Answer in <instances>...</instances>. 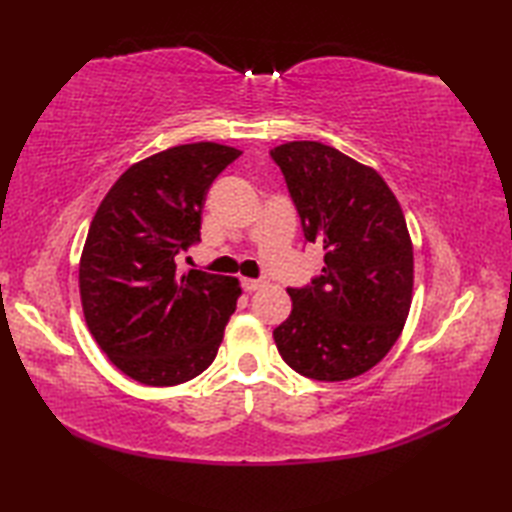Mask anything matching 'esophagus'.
Masks as SVG:
<instances>
[{"instance_id": "34e87169", "label": "esophagus", "mask_w": 512, "mask_h": 512, "mask_svg": "<svg viewBox=\"0 0 512 512\" xmlns=\"http://www.w3.org/2000/svg\"><path fill=\"white\" fill-rule=\"evenodd\" d=\"M262 286H264V281H259V279H242V288L246 292H255V290H259Z\"/></svg>"}]
</instances>
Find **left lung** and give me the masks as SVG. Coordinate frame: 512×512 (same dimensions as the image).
<instances>
[{"mask_svg": "<svg viewBox=\"0 0 512 512\" xmlns=\"http://www.w3.org/2000/svg\"><path fill=\"white\" fill-rule=\"evenodd\" d=\"M308 242L325 250L321 277L288 288L290 317L273 336L281 358L314 380L369 372L405 328L413 295V246L405 213L380 173L317 140L279 145Z\"/></svg>", "mask_w": 512, "mask_h": 512, "instance_id": "1", "label": "left lung"}]
</instances>
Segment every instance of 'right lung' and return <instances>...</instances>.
<instances>
[{
  "mask_svg": "<svg viewBox=\"0 0 512 512\" xmlns=\"http://www.w3.org/2000/svg\"><path fill=\"white\" fill-rule=\"evenodd\" d=\"M239 154L217 143L165 149L134 162L96 209L79 264L85 323L138 383H187L220 350L239 281L178 273L176 255L200 242L206 191Z\"/></svg>",
  "mask_w": 512,
  "mask_h": 512,
  "instance_id": "add662e5",
  "label": "right lung"
}]
</instances>
